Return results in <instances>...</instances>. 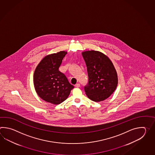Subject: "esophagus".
I'll list each match as a JSON object with an SVG mask.
<instances>
[{"mask_svg": "<svg viewBox=\"0 0 155 155\" xmlns=\"http://www.w3.org/2000/svg\"><path fill=\"white\" fill-rule=\"evenodd\" d=\"M80 84H77L75 85V87H77V88H78V87H80Z\"/></svg>", "mask_w": 155, "mask_h": 155, "instance_id": "1", "label": "esophagus"}]
</instances>
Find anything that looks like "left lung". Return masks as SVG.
Listing matches in <instances>:
<instances>
[{
	"mask_svg": "<svg viewBox=\"0 0 155 155\" xmlns=\"http://www.w3.org/2000/svg\"><path fill=\"white\" fill-rule=\"evenodd\" d=\"M81 54L89 76L86 94L95 102L102 101L111 95L118 84L115 66L108 56L99 51L87 50Z\"/></svg>",
	"mask_w": 155,
	"mask_h": 155,
	"instance_id": "8db88e82",
	"label": "left lung"
}]
</instances>
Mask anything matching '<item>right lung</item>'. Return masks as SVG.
<instances>
[{"mask_svg": "<svg viewBox=\"0 0 155 155\" xmlns=\"http://www.w3.org/2000/svg\"><path fill=\"white\" fill-rule=\"evenodd\" d=\"M67 53L61 51L47 55L40 61L34 73L33 82L38 95L54 105L65 101L74 88L66 76L59 70Z\"/></svg>", "mask_w": 155, "mask_h": 155, "instance_id": "add662e5", "label": "right lung"}]
</instances>
